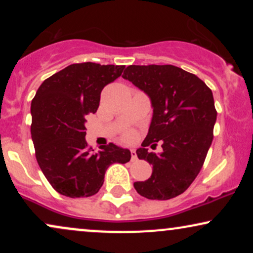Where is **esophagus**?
I'll list each match as a JSON object with an SVG mask.
<instances>
[{
	"label": "esophagus",
	"mask_w": 253,
	"mask_h": 253,
	"mask_svg": "<svg viewBox=\"0 0 253 253\" xmlns=\"http://www.w3.org/2000/svg\"><path fill=\"white\" fill-rule=\"evenodd\" d=\"M130 158H132V161H136V159H138L135 150H130Z\"/></svg>",
	"instance_id": "34e87169"
}]
</instances>
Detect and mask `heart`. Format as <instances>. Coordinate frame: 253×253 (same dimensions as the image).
I'll return each instance as SVG.
<instances>
[{
    "instance_id": "obj_1",
    "label": "heart",
    "mask_w": 253,
    "mask_h": 253,
    "mask_svg": "<svg viewBox=\"0 0 253 253\" xmlns=\"http://www.w3.org/2000/svg\"><path fill=\"white\" fill-rule=\"evenodd\" d=\"M124 138L126 139L127 141H132L133 139L135 138V133L133 132V130H127V132H125V134H124Z\"/></svg>"
}]
</instances>
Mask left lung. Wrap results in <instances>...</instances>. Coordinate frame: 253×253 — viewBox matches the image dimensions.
<instances>
[{
  "label": "left lung",
  "mask_w": 253,
  "mask_h": 253,
  "mask_svg": "<svg viewBox=\"0 0 253 253\" xmlns=\"http://www.w3.org/2000/svg\"><path fill=\"white\" fill-rule=\"evenodd\" d=\"M123 77L150 97L153 117L136 150L152 165V175L134 188L150 200L181 195L199 175L213 141L216 109L211 90L194 74L173 65H129ZM161 141L164 152L147 151Z\"/></svg>",
  "instance_id": "8db88e82"
}]
</instances>
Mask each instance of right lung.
<instances>
[{"label": "right lung", "mask_w": 253, "mask_h": 253, "mask_svg": "<svg viewBox=\"0 0 253 253\" xmlns=\"http://www.w3.org/2000/svg\"><path fill=\"white\" fill-rule=\"evenodd\" d=\"M125 65L71 64L42 83L32 100L31 134L37 162L53 189L68 197L95 195L113 163L129 162V150L110 143L94 152L85 141V117L96 113L101 91Z\"/></svg>", "instance_id": "obj_1"}]
</instances>
